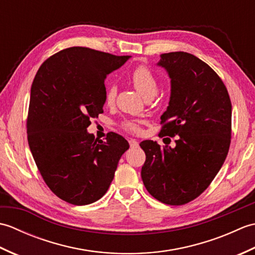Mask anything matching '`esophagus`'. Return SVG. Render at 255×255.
Here are the masks:
<instances>
[{"label":"esophagus","instance_id":"34e87169","mask_svg":"<svg viewBox=\"0 0 255 255\" xmlns=\"http://www.w3.org/2000/svg\"><path fill=\"white\" fill-rule=\"evenodd\" d=\"M129 144H130V148H132V149L139 147L138 141H137V140H134V139H130V140H129Z\"/></svg>","mask_w":255,"mask_h":255}]
</instances>
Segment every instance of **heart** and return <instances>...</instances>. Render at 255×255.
Returning <instances> with one entry per match:
<instances>
[{"mask_svg": "<svg viewBox=\"0 0 255 255\" xmlns=\"http://www.w3.org/2000/svg\"><path fill=\"white\" fill-rule=\"evenodd\" d=\"M129 79H130L131 83L133 84L134 89H136L140 94H141L144 99L150 96H154L158 92V81L154 77V74L150 71V69L144 66H139L134 68L129 74ZM117 94V89L115 85H108L105 93V102L107 104H113L115 101V97ZM123 127L128 131L137 132L139 131V125L133 121H127L123 124Z\"/></svg>", "mask_w": 255, "mask_h": 255, "instance_id": "1", "label": "heart"}]
</instances>
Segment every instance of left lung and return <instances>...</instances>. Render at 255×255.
<instances>
[{"instance_id": "left-lung-1", "label": "left lung", "mask_w": 255, "mask_h": 255, "mask_svg": "<svg viewBox=\"0 0 255 255\" xmlns=\"http://www.w3.org/2000/svg\"><path fill=\"white\" fill-rule=\"evenodd\" d=\"M156 66L171 80L169 106L160 136L175 147L144 140L141 178L147 191L167 205L198 197L223 166L231 139V102L223 81L207 63L183 51L163 53Z\"/></svg>"}]
</instances>
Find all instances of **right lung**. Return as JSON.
<instances>
[{"instance_id": "1", "label": "right lung", "mask_w": 255, "mask_h": 255, "mask_svg": "<svg viewBox=\"0 0 255 255\" xmlns=\"http://www.w3.org/2000/svg\"><path fill=\"white\" fill-rule=\"evenodd\" d=\"M130 56L71 47L48 58L31 84L27 138L44 181L59 198L83 206L104 196L129 149L121 134L88 132L103 113L105 79Z\"/></svg>"}]
</instances>
